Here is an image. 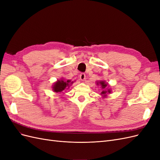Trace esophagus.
I'll use <instances>...</instances> for the list:
<instances>
[{"instance_id": "obj_1", "label": "esophagus", "mask_w": 160, "mask_h": 160, "mask_svg": "<svg viewBox=\"0 0 160 160\" xmlns=\"http://www.w3.org/2000/svg\"><path fill=\"white\" fill-rule=\"evenodd\" d=\"M80 79L81 80V81H85V73H81L80 74Z\"/></svg>"}]
</instances>
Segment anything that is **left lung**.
Here are the masks:
<instances>
[{"instance_id":"left-lung-1","label":"left lung","mask_w":160,"mask_h":160,"mask_svg":"<svg viewBox=\"0 0 160 160\" xmlns=\"http://www.w3.org/2000/svg\"><path fill=\"white\" fill-rule=\"evenodd\" d=\"M97 85H100L101 87V88H102L103 91L101 93V94L102 95V96L103 97V98H104V97L107 96L108 93H111V89H106V87L108 86V83H106L105 81H99V82H97Z\"/></svg>"}]
</instances>
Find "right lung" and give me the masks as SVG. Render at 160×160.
<instances>
[{"label": "right lung", "mask_w": 160, "mask_h": 160, "mask_svg": "<svg viewBox=\"0 0 160 160\" xmlns=\"http://www.w3.org/2000/svg\"><path fill=\"white\" fill-rule=\"evenodd\" d=\"M72 83L73 82H71L70 80H57V81L55 82L52 86V90L54 91V92H56V93H59V92H61L65 89H68Z\"/></svg>", "instance_id": "add662e5"}]
</instances>
